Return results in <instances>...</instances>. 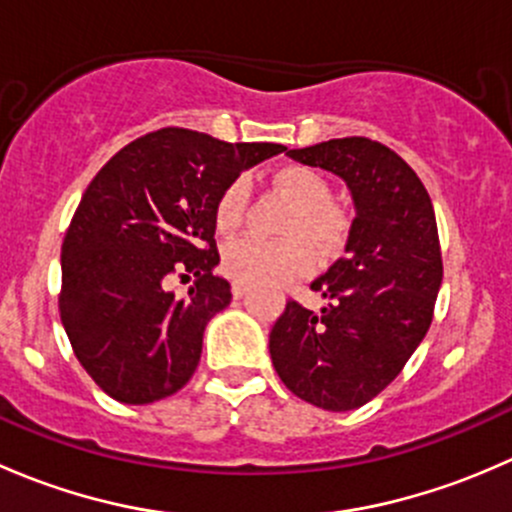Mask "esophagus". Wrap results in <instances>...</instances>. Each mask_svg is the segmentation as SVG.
<instances>
[{
  "label": "esophagus",
  "instance_id": "esophagus-1",
  "mask_svg": "<svg viewBox=\"0 0 512 512\" xmlns=\"http://www.w3.org/2000/svg\"><path fill=\"white\" fill-rule=\"evenodd\" d=\"M247 292H250V285H247V282H232V297L240 299L245 297Z\"/></svg>",
  "mask_w": 512,
  "mask_h": 512
}]
</instances>
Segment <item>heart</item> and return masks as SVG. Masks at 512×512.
<instances>
[{
	"mask_svg": "<svg viewBox=\"0 0 512 512\" xmlns=\"http://www.w3.org/2000/svg\"><path fill=\"white\" fill-rule=\"evenodd\" d=\"M275 185L294 203L282 235L287 240H260L242 237L230 242L223 252L227 277L247 285L292 280L307 275L317 265V252L334 255L347 240L349 220L339 205L332 203V185L317 170L307 165H285L275 173ZM250 203L247 178H235L225 185L215 203V227L223 235L240 230Z\"/></svg>",
	"mask_w": 512,
	"mask_h": 512,
	"instance_id": "1",
	"label": "heart"
}]
</instances>
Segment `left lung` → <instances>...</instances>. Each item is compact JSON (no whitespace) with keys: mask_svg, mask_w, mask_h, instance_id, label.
Returning a JSON list of instances; mask_svg holds the SVG:
<instances>
[{"mask_svg":"<svg viewBox=\"0 0 512 512\" xmlns=\"http://www.w3.org/2000/svg\"><path fill=\"white\" fill-rule=\"evenodd\" d=\"M339 175L356 218L347 255L312 282L322 312L289 299L270 332L282 384L324 411H352L379 396L426 337L443 280L431 198L409 163L364 136L287 151Z\"/></svg>","mask_w":512,"mask_h":512,"instance_id":"obj_1","label":"left lung"}]
</instances>
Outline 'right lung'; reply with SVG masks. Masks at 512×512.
Wrapping results in <instances>:
<instances>
[{
  "mask_svg": "<svg viewBox=\"0 0 512 512\" xmlns=\"http://www.w3.org/2000/svg\"><path fill=\"white\" fill-rule=\"evenodd\" d=\"M280 143H225L160 128L128 143L91 180L61 245V324L91 379L121 404H153L195 374L210 319L230 304L213 270L215 203ZM196 277L189 297L162 287Z\"/></svg>",
  "mask_w": 512,
  "mask_h": 512,
  "instance_id": "1",
  "label": "right lung"
}]
</instances>
